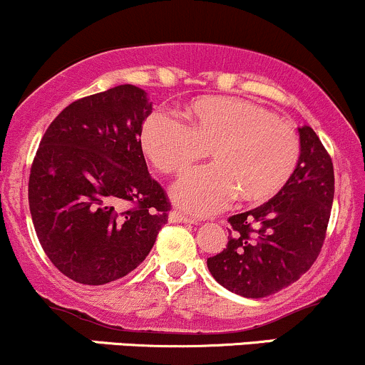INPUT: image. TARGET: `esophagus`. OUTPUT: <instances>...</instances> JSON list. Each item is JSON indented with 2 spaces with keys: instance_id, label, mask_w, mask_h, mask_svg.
I'll return each instance as SVG.
<instances>
[{
  "instance_id": "obj_1",
  "label": "esophagus",
  "mask_w": 365,
  "mask_h": 365,
  "mask_svg": "<svg viewBox=\"0 0 365 365\" xmlns=\"http://www.w3.org/2000/svg\"><path fill=\"white\" fill-rule=\"evenodd\" d=\"M168 222H187V225H191V222H195V219L179 212V210H172V212L168 214Z\"/></svg>"
}]
</instances>
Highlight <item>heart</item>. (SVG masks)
<instances>
[{
  "label": "heart",
  "instance_id": "1",
  "mask_svg": "<svg viewBox=\"0 0 365 365\" xmlns=\"http://www.w3.org/2000/svg\"><path fill=\"white\" fill-rule=\"evenodd\" d=\"M144 156L160 174L179 175L207 151L212 167L186 175L172 187L178 205L210 214L237 197L259 205L284 190L299 162V139L272 111L249 101L200 97L184 108L182 123L162 111L139 132Z\"/></svg>",
  "mask_w": 365,
  "mask_h": 365
}]
</instances>
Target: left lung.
<instances>
[{
	"label": "left lung",
	"instance_id": "obj_1",
	"mask_svg": "<svg viewBox=\"0 0 365 365\" xmlns=\"http://www.w3.org/2000/svg\"><path fill=\"white\" fill-rule=\"evenodd\" d=\"M297 132L301 153L291 181L262 205L231 215L228 245L207 259L215 280L238 296L259 299L294 284L324 245L334 168L312 127Z\"/></svg>",
	"mask_w": 365,
	"mask_h": 365
}]
</instances>
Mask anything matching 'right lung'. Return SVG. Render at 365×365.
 Instances as JSON below:
<instances>
[{"label": "right lung", "mask_w": 365, "mask_h": 365, "mask_svg": "<svg viewBox=\"0 0 365 365\" xmlns=\"http://www.w3.org/2000/svg\"><path fill=\"white\" fill-rule=\"evenodd\" d=\"M153 106L118 85L74 101L43 135L29 175L38 240L66 277L103 285L150 254L170 203L148 172L139 132Z\"/></svg>", "instance_id": "right-lung-1"}]
</instances>
